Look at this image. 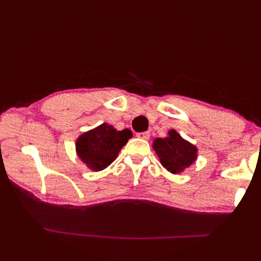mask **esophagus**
<instances>
[{
    "instance_id": "esophagus-1",
    "label": "esophagus",
    "mask_w": 261,
    "mask_h": 261,
    "mask_svg": "<svg viewBox=\"0 0 261 261\" xmlns=\"http://www.w3.org/2000/svg\"><path fill=\"white\" fill-rule=\"evenodd\" d=\"M138 138H141V139H149L150 138V132L146 131V132H139V134H137Z\"/></svg>"
}]
</instances>
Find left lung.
I'll return each mask as SVG.
<instances>
[{"label": "left lung", "mask_w": 261, "mask_h": 261, "mask_svg": "<svg viewBox=\"0 0 261 261\" xmlns=\"http://www.w3.org/2000/svg\"><path fill=\"white\" fill-rule=\"evenodd\" d=\"M152 148L164 168L171 174H179L194 164L197 158V148L182 139L176 130L168 131V137L157 138Z\"/></svg>", "instance_id": "obj_1"}]
</instances>
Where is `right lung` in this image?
Masks as SVG:
<instances>
[{"mask_svg": "<svg viewBox=\"0 0 261 261\" xmlns=\"http://www.w3.org/2000/svg\"><path fill=\"white\" fill-rule=\"evenodd\" d=\"M131 137L129 129L118 131L113 125L103 123L79 137L77 156L90 169L103 170L114 162Z\"/></svg>", "mask_w": 261, "mask_h": 261, "instance_id": "right-lung-1", "label": "right lung"}]
</instances>
